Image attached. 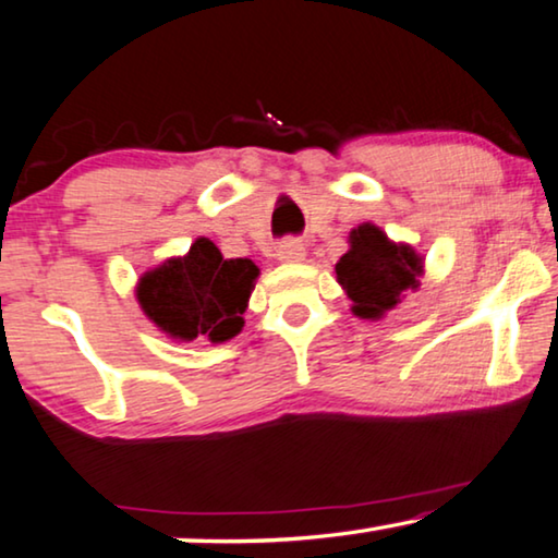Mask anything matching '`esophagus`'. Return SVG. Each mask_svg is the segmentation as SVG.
<instances>
[{
  "instance_id": "obj_1",
  "label": "esophagus",
  "mask_w": 558,
  "mask_h": 558,
  "mask_svg": "<svg viewBox=\"0 0 558 558\" xmlns=\"http://www.w3.org/2000/svg\"><path fill=\"white\" fill-rule=\"evenodd\" d=\"M277 259L279 262H299L304 259V244L299 239H287L279 241L277 246Z\"/></svg>"
}]
</instances>
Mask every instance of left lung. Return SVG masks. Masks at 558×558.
I'll use <instances>...</instances> for the list:
<instances>
[{"instance_id": "1", "label": "left lung", "mask_w": 558, "mask_h": 558, "mask_svg": "<svg viewBox=\"0 0 558 558\" xmlns=\"http://www.w3.org/2000/svg\"><path fill=\"white\" fill-rule=\"evenodd\" d=\"M350 252L337 262L339 284L352 299V312L362 319H377L400 302L405 289L417 287L423 259L410 246L392 244L373 223L350 233Z\"/></svg>"}]
</instances>
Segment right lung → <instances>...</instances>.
<instances>
[{
    "mask_svg": "<svg viewBox=\"0 0 558 558\" xmlns=\"http://www.w3.org/2000/svg\"><path fill=\"white\" fill-rule=\"evenodd\" d=\"M259 269L252 259H223L214 241L196 239L183 259H168L138 284L143 312L175 339L226 342L244 327L241 314Z\"/></svg>",
    "mask_w": 558,
    "mask_h": 558,
    "instance_id": "right-lung-1",
    "label": "right lung"
}]
</instances>
